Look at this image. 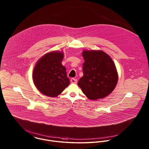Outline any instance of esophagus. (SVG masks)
<instances>
[{
	"instance_id": "34e87169",
	"label": "esophagus",
	"mask_w": 149,
	"mask_h": 149,
	"mask_svg": "<svg viewBox=\"0 0 149 149\" xmlns=\"http://www.w3.org/2000/svg\"><path fill=\"white\" fill-rule=\"evenodd\" d=\"M70 82H71V83L76 84V83H77V80H76V79L73 78V79H72L70 80Z\"/></svg>"
}]
</instances>
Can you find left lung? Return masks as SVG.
<instances>
[{
    "label": "left lung",
    "instance_id": "1",
    "mask_svg": "<svg viewBox=\"0 0 149 149\" xmlns=\"http://www.w3.org/2000/svg\"><path fill=\"white\" fill-rule=\"evenodd\" d=\"M83 56V76L78 85L91 100L105 97L111 93L118 82L116 66L111 58L103 51L84 50Z\"/></svg>",
    "mask_w": 149,
    "mask_h": 149
}]
</instances>
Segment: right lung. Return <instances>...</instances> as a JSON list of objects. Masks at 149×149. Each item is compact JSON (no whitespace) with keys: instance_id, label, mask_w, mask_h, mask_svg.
<instances>
[{"instance_id":"1","label":"right lung","mask_w":149,"mask_h":149,"mask_svg":"<svg viewBox=\"0 0 149 149\" xmlns=\"http://www.w3.org/2000/svg\"><path fill=\"white\" fill-rule=\"evenodd\" d=\"M64 54L50 52L41 57L33 70V79L37 89L45 95L55 97L60 94L70 81L62 64Z\"/></svg>"}]
</instances>
